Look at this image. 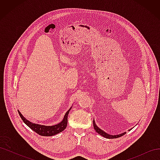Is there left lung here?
I'll use <instances>...</instances> for the list:
<instances>
[{
	"instance_id": "8db88e82",
	"label": "left lung",
	"mask_w": 160,
	"mask_h": 160,
	"mask_svg": "<svg viewBox=\"0 0 160 160\" xmlns=\"http://www.w3.org/2000/svg\"><path fill=\"white\" fill-rule=\"evenodd\" d=\"M93 128H94V129H95V130L96 131V132H98L99 135H102L103 137H104V138H108V139H115V138H119V137H122V136H123V135H125V133H121V134H119V135H109V134H108V133H105V132H103V131L102 130V129H99L98 126H97L96 125V124H95V121H94V119H93ZM131 130V129H130Z\"/></svg>"
}]
</instances>
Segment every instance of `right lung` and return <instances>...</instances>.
Masks as SVG:
<instances>
[{"instance_id":"right-lung-1","label":"right lung","mask_w":160,"mask_h":160,"mask_svg":"<svg viewBox=\"0 0 160 160\" xmlns=\"http://www.w3.org/2000/svg\"><path fill=\"white\" fill-rule=\"evenodd\" d=\"M71 109V108L67 111L63 119L62 120V122L59 123H58L55 125H51V126H47V125H39L33 123L29 121H28L25 117H23L20 111L18 110V112L20 115L21 118L23 121V122L25 123L27 126L29 127L34 132L38 133V135H42V136H52V135H55L57 133H59L63 131L67 125V117L69 113V111Z\"/></svg>"}]
</instances>
